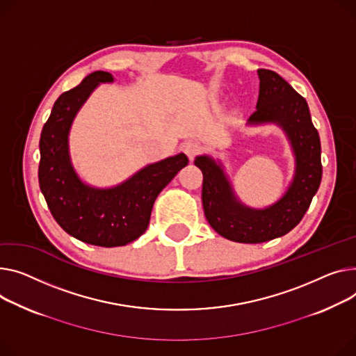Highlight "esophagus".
I'll list each match as a JSON object with an SVG mask.
<instances>
[{
    "label": "esophagus",
    "instance_id": "obj_1",
    "mask_svg": "<svg viewBox=\"0 0 356 356\" xmlns=\"http://www.w3.org/2000/svg\"><path fill=\"white\" fill-rule=\"evenodd\" d=\"M202 150H203V146L200 143H197V141H188V143L184 145V153L191 160H195V157L197 154H200Z\"/></svg>",
    "mask_w": 356,
    "mask_h": 356
}]
</instances>
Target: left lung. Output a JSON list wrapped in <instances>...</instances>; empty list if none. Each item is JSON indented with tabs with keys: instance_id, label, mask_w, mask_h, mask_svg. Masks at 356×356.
<instances>
[{
	"instance_id": "obj_1",
	"label": "left lung",
	"mask_w": 356,
	"mask_h": 356,
	"mask_svg": "<svg viewBox=\"0 0 356 356\" xmlns=\"http://www.w3.org/2000/svg\"><path fill=\"white\" fill-rule=\"evenodd\" d=\"M259 99L248 124H277L291 141L295 175L277 202L253 209L236 197L222 163L197 156L203 173L202 202L209 225L223 238L239 243H262L291 232L309 209L322 179L321 140L306 100L270 70H257Z\"/></svg>"
}]
</instances>
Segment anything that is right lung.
Masks as SVG:
<instances>
[{
  "label": "right lung",
  "mask_w": 356,
  "mask_h": 356,
  "mask_svg": "<svg viewBox=\"0 0 356 356\" xmlns=\"http://www.w3.org/2000/svg\"><path fill=\"white\" fill-rule=\"evenodd\" d=\"M94 71L57 99L40 137L38 181L56 222L73 238L94 246H124L149 226L156 197L187 165L184 153L149 164L108 188L86 184L70 159L68 134L74 117L100 83H113Z\"/></svg>",
  "instance_id": "1"
}]
</instances>
